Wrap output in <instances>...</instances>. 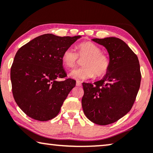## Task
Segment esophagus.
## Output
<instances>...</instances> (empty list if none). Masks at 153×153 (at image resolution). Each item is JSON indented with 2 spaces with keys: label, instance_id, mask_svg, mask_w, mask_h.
Returning a JSON list of instances; mask_svg holds the SVG:
<instances>
[{
  "label": "esophagus",
  "instance_id": "34e87169",
  "mask_svg": "<svg viewBox=\"0 0 153 153\" xmlns=\"http://www.w3.org/2000/svg\"><path fill=\"white\" fill-rule=\"evenodd\" d=\"M76 85H77V86H81V82L80 81H76Z\"/></svg>",
  "mask_w": 153,
  "mask_h": 153
}]
</instances>
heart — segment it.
<instances>
[{"label":"heart","instance_id":"obj_1","mask_svg":"<svg viewBox=\"0 0 153 153\" xmlns=\"http://www.w3.org/2000/svg\"><path fill=\"white\" fill-rule=\"evenodd\" d=\"M77 49L78 53L69 47L62 55V63L68 68H73L76 65L79 56L85 58L82 61L83 67L72 70L70 74L71 78L84 81L94 76L100 78L108 72L110 67L109 58L102 53L99 46L92 42H84L79 44Z\"/></svg>","mask_w":153,"mask_h":153}]
</instances>
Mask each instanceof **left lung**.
Returning a JSON list of instances; mask_svg holds the SVG:
<instances>
[{
	"instance_id": "obj_1",
	"label": "left lung",
	"mask_w": 153,
	"mask_h": 153,
	"mask_svg": "<svg viewBox=\"0 0 153 153\" xmlns=\"http://www.w3.org/2000/svg\"><path fill=\"white\" fill-rule=\"evenodd\" d=\"M109 54L110 67L101 80L83 83L81 103L85 116L100 125L111 124L131 110L141 80L137 56L122 39L116 37L93 39Z\"/></svg>"
}]
</instances>
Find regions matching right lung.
Returning a JSON list of instances; mask_svg holds the SVG:
<instances>
[{
	"mask_svg": "<svg viewBox=\"0 0 153 153\" xmlns=\"http://www.w3.org/2000/svg\"><path fill=\"white\" fill-rule=\"evenodd\" d=\"M53 34L38 36L16 52L10 71L14 99L27 116L47 121L55 118L76 81L65 78L62 55L80 38Z\"/></svg>",
	"mask_w": 153,
	"mask_h": 153,
	"instance_id": "right-lung-1",
	"label": "right lung"
}]
</instances>
